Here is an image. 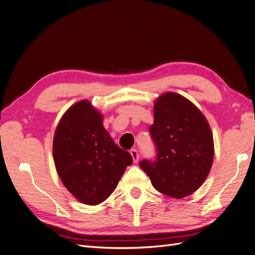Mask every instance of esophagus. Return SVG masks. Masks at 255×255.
Instances as JSON below:
<instances>
[{
	"mask_svg": "<svg viewBox=\"0 0 255 255\" xmlns=\"http://www.w3.org/2000/svg\"><path fill=\"white\" fill-rule=\"evenodd\" d=\"M129 153H130V155H132V157H133V161H134V163L136 164L137 161H138V159H139V155H138V152H137V150L132 149V150L129 151Z\"/></svg>",
	"mask_w": 255,
	"mask_h": 255,
	"instance_id": "esophagus-1",
	"label": "esophagus"
}]
</instances>
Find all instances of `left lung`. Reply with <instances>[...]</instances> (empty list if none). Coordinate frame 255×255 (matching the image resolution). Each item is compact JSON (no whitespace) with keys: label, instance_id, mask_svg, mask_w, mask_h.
Here are the masks:
<instances>
[{"label":"left lung","instance_id":"8db88e82","mask_svg":"<svg viewBox=\"0 0 255 255\" xmlns=\"http://www.w3.org/2000/svg\"><path fill=\"white\" fill-rule=\"evenodd\" d=\"M149 130L157 154L139 166L154 188L175 199L194 194L204 183L214 159L213 134L204 115L188 99L166 92L154 104Z\"/></svg>","mask_w":255,"mask_h":255}]
</instances>
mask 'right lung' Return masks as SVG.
Masks as SVG:
<instances>
[{"label":"right lung","mask_w":255,"mask_h":255,"mask_svg":"<svg viewBox=\"0 0 255 255\" xmlns=\"http://www.w3.org/2000/svg\"><path fill=\"white\" fill-rule=\"evenodd\" d=\"M53 158L65 187L87 205L109 198L133 163L132 155L114 142L103 127V116L87 100L73 104L61 117Z\"/></svg>","instance_id":"right-lung-1"}]
</instances>
